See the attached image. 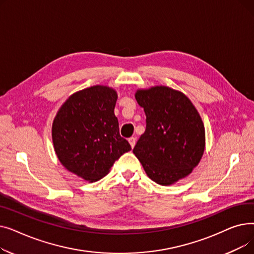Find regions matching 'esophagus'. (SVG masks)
Segmentation results:
<instances>
[{"label": "esophagus", "instance_id": "34e87169", "mask_svg": "<svg viewBox=\"0 0 254 254\" xmlns=\"http://www.w3.org/2000/svg\"><path fill=\"white\" fill-rule=\"evenodd\" d=\"M128 142H129V144H130V146H131V148H134V146L136 145V138H134V137L129 138V139H128Z\"/></svg>", "mask_w": 254, "mask_h": 254}]
</instances>
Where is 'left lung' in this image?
Segmentation results:
<instances>
[{
    "instance_id": "obj_1",
    "label": "left lung",
    "mask_w": 254,
    "mask_h": 254,
    "mask_svg": "<svg viewBox=\"0 0 254 254\" xmlns=\"http://www.w3.org/2000/svg\"><path fill=\"white\" fill-rule=\"evenodd\" d=\"M146 115V129L132 152L146 174L161 185L190 175L205 149V127L190 99L167 86L136 92Z\"/></svg>"
}]
</instances>
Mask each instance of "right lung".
<instances>
[{"label":"right lung","mask_w":254,"mask_h":254,"mask_svg":"<svg viewBox=\"0 0 254 254\" xmlns=\"http://www.w3.org/2000/svg\"><path fill=\"white\" fill-rule=\"evenodd\" d=\"M117 93L96 85L72 95L52 125V141L63 166L86 181L108 174L114 162L129 151L114 114Z\"/></svg>","instance_id":"1"}]
</instances>
